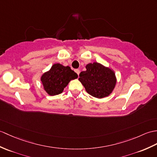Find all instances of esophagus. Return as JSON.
I'll return each instance as SVG.
<instances>
[{"instance_id":"esophagus-1","label":"esophagus","mask_w":157,"mask_h":157,"mask_svg":"<svg viewBox=\"0 0 157 157\" xmlns=\"http://www.w3.org/2000/svg\"><path fill=\"white\" fill-rule=\"evenodd\" d=\"M75 71L77 73V74L79 75V73H80V71H79V70H75Z\"/></svg>"}]
</instances>
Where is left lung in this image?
Segmentation results:
<instances>
[{"instance_id": "8db88e82", "label": "left lung", "mask_w": 157, "mask_h": 157, "mask_svg": "<svg viewBox=\"0 0 157 157\" xmlns=\"http://www.w3.org/2000/svg\"><path fill=\"white\" fill-rule=\"evenodd\" d=\"M86 67V71L79 74V80L86 92L98 98L110 95L116 82L114 71L96 62L87 64Z\"/></svg>"}]
</instances>
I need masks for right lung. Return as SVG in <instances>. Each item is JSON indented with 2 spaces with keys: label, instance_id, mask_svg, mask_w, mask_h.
Segmentation results:
<instances>
[{
  "label": "right lung",
  "instance_id": "add662e5",
  "mask_svg": "<svg viewBox=\"0 0 157 157\" xmlns=\"http://www.w3.org/2000/svg\"><path fill=\"white\" fill-rule=\"evenodd\" d=\"M78 77V74L69 66L56 63L42 75L41 80L47 93L50 96H55L62 93L68 83Z\"/></svg>",
  "mask_w": 157,
  "mask_h": 157
}]
</instances>
